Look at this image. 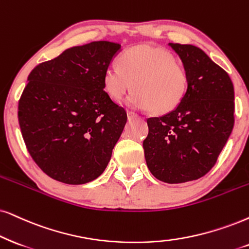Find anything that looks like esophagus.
<instances>
[{"instance_id": "34e87169", "label": "esophagus", "mask_w": 249, "mask_h": 249, "mask_svg": "<svg viewBox=\"0 0 249 249\" xmlns=\"http://www.w3.org/2000/svg\"><path fill=\"white\" fill-rule=\"evenodd\" d=\"M127 117H128V119H134V118H137L138 117V115L135 114L134 111H132V110H127Z\"/></svg>"}]
</instances>
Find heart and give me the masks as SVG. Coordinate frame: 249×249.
Returning <instances> with one entry per match:
<instances>
[{
  "mask_svg": "<svg viewBox=\"0 0 249 249\" xmlns=\"http://www.w3.org/2000/svg\"><path fill=\"white\" fill-rule=\"evenodd\" d=\"M103 86L112 100H121L131 89L127 103L164 115L177 109L190 87V77L166 49L139 45L122 53L118 64H110L103 74Z\"/></svg>",
  "mask_w": 249,
  "mask_h": 249,
  "instance_id": "heart-1",
  "label": "heart"
}]
</instances>
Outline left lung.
I'll use <instances>...</instances> for the list:
<instances>
[{
	"instance_id": "obj_1",
	"label": "left lung",
	"mask_w": 249,
	"mask_h": 249,
	"mask_svg": "<svg viewBox=\"0 0 249 249\" xmlns=\"http://www.w3.org/2000/svg\"><path fill=\"white\" fill-rule=\"evenodd\" d=\"M190 77L184 101L174 111L147 119L144 159L153 176L168 184L208 174L234 125V89L226 71L202 49L169 43Z\"/></svg>"
}]
</instances>
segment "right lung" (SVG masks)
<instances>
[{
  "mask_svg": "<svg viewBox=\"0 0 249 249\" xmlns=\"http://www.w3.org/2000/svg\"><path fill=\"white\" fill-rule=\"evenodd\" d=\"M119 49L109 41L72 47L28 74L18 122L31 157L50 178L86 184L108 165L127 121L103 86Z\"/></svg>",
  "mask_w": 249,
  "mask_h": 249,
  "instance_id": "add662e5",
  "label": "right lung"
}]
</instances>
